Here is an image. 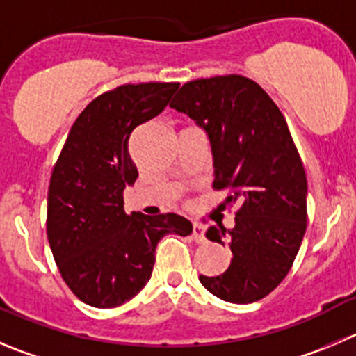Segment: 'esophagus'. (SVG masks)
I'll return each mask as SVG.
<instances>
[{"label":"esophagus","instance_id":"esophagus-1","mask_svg":"<svg viewBox=\"0 0 356 356\" xmlns=\"http://www.w3.org/2000/svg\"><path fill=\"white\" fill-rule=\"evenodd\" d=\"M192 238H194L195 243H204V225L199 222L192 223Z\"/></svg>","mask_w":356,"mask_h":356}]
</instances>
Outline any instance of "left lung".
<instances>
[{
  "label": "left lung",
  "instance_id": "8db88e82",
  "mask_svg": "<svg viewBox=\"0 0 356 356\" xmlns=\"http://www.w3.org/2000/svg\"><path fill=\"white\" fill-rule=\"evenodd\" d=\"M208 134L220 208L236 206L232 229L222 223L209 241H229L231 266L199 276L208 292L234 304L264 299L289 274L307 222V180L285 117L266 90L241 74L187 82L169 104Z\"/></svg>",
  "mask_w": 356,
  "mask_h": 356
}]
</instances>
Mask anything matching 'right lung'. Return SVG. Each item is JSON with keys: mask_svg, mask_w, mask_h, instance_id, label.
<instances>
[{"mask_svg": "<svg viewBox=\"0 0 356 356\" xmlns=\"http://www.w3.org/2000/svg\"><path fill=\"white\" fill-rule=\"evenodd\" d=\"M180 83H127L87 104L71 127L54 165L47 236L71 292L94 307L133 299L154 270L155 248L165 234L188 236L192 223L176 213L127 215L124 188L138 169L129 138L157 117Z\"/></svg>", "mask_w": 356, "mask_h": 356, "instance_id": "add662e5", "label": "right lung"}]
</instances>
